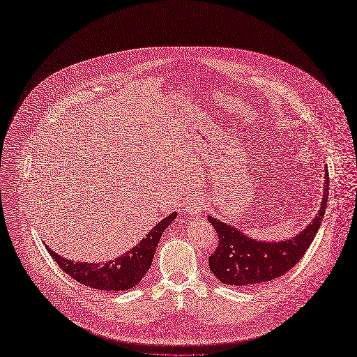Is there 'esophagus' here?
Wrapping results in <instances>:
<instances>
[{"label": "esophagus", "mask_w": 357, "mask_h": 357, "mask_svg": "<svg viewBox=\"0 0 357 357\" xmlns=\"http://www.w3.org/2000/svg\"><path fill=\"white\" fill-rule=\"evenodd\" d=\"M204 199L201 196H190L186 201L183 202V208L186 210L188 214L190 215H201L204 210Z\"/></svg>", "instance_id": "obj_1"}]
</instances>
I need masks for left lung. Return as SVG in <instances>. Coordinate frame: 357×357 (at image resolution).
I'll return each instance as SVG.
<instances>
[{"mask_svg":"<svg viewBox=\"0 0 357 357\" xmlns=\"http://www.w3.org/2000/svg\"><path fill=\"white\" fill-rule=\"evenodd\" d=\"M328 188L329 177L328 168H325L321 208L304 230L287 241H257L245 235L238 227L208 215V221L218 236L217 248L208 258L214 276L231 287H257L289 272L310 247L321 227L328 202Z\"/></svg>","mask_w":357,"mask_h":357,"instance_id":"8db88e82","label":"left lung"}]
</instances>
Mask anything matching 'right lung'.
I'll list each match as a JSON object with an SVG mask.
<instances>
[{"label": "right lung", "instance_id": "1", "mask_svg": "<svg viewBox=\"0 0 357 357\" xmlns=\"http://www.w3.org/2000/svg\"><path fill=\"white\" fill-rule=\"evenodd\" d=\"M176 217L177 213L169 214L159 221L147 233L146 238H143L137 245H134V248L127 251L124 255H119L103 264L72 261L68 260V258L60 257L48 247L47 250L65 273L85 287L107 292L131 289L147 273V270H149L152 264L159 239H161L164 230L171 225V221H174Z\"/></svg>", "mask_w": 357, "mask_h": 357}]
</instances>
